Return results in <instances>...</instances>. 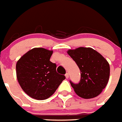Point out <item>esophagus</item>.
I'll list each match as a JSON object with an SVG mask.
<instances>
[{"label": "esophagus", "mask_w": 122, "mask_h": 122, "mask_svg": "<svg viewBox=\"0 0 122 122\" xmlns=\"http://www.w3.org/2000/svg\"><path fill=\"white\" fill-rule=\"evenodd\" d=\"M65 76H66V79H68V78H69V74H68V73H66V75H65Z\"/></svg>", "instance_id": "1"}]
</instances>
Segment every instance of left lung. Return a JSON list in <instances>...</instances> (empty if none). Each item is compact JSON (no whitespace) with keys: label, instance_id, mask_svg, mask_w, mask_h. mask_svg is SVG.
<instances>
[{"label":"left lung","instance_id":"left-lung-1","mask_svg":"<svg viewBox=\"0 0 122 122\" xmlns=\"http://www.w3.org/2000/svg\"><path fill=\"white\" fill-rule=\"evenodd\" d=\"M67 53L76 62L81 72L79 83L70 81L75 92L84 99L98 96L108 82L110 69L108 61L91 48L79 47L69 50Z\"/></svg>","mask_w":122,"mask_h":122}]
</instances>
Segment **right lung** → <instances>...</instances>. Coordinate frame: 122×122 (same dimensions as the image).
<instances>
[{
  "mask_svg": "<svg viewBox=\"0 0 122 122\" xmlns=\"http://www.w3.org/2000/svg\"><path fill=\"white\" fill-rule=\"evenodd\" d=\"M52 50L34 48L22 55L16 64V76L22 90L32 98L47 99L66 79L56 72V66L50 61Z\"/></svg>",
  "mask_w": 122,
  "mask_h": 122,
  "instance_id": "add662e5",
  "label": "right lung"
}]
</instances>
